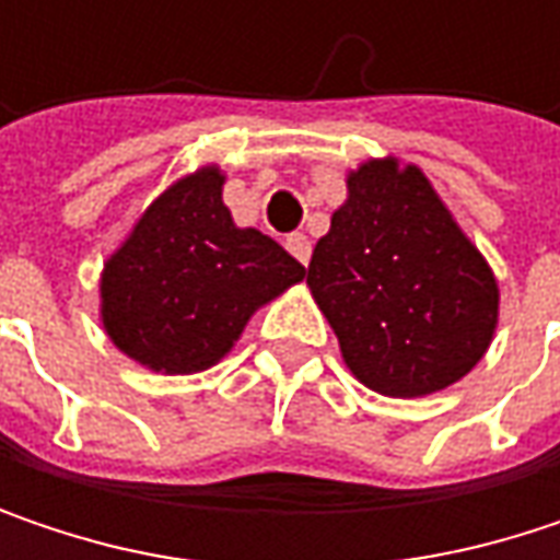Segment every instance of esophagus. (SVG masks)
I'll list each match as a JSON object with an SVG mask.
<instances>
[{"label": "esophagus", "mask_w": 560, "mask_h": 560, "mask_svg": "<svg viewBox=\"0 0 560 560\" xmlns=\"http://www.w3.org/2000/svg\"><path fill=\"white\" fill-rule=\"evenodd\" d=\"M284 246H288V253H291L301 266H307V259H311V240H307L304 233H288Z\"/></svg>", "instance_id": "obj_1"}]
</instances>
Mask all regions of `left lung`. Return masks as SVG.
<instances>
[{"label":"left lung","mask_w":560,"mask_h":560,"mask_svg":"<svg viewBox=\"0 0 560 560\" xmlns=\"http://www.w3.org/2000/svg\"><path fill=\"white\" fill-rule=\"evenodd\" d=\"M314 246L307 284L360 383L415 398L487 353L500 291L418 168L370 162Z\"/></svg>","instance_id":"8db88e82"}]
</instances>
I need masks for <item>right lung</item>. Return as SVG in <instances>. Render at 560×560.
<instances>
[{
	"instance_id": "right-lung-1",
	"label": "right lung",
	"mask_w": 560,
	"mask_h": 560,
	"mask_svg": "<svg viewBox=\"0 0 560 560\" xmlns=\"http://www.w3.org/2000/svg\"><path fill=\"white\" fill-rule=\"evenodd\" d=\"M220 190L217 168L177 180L106 262V334L149 370L213 366L259 304L304 279L272 236L233 226Z\"/></svg>"
}]
</instances>
